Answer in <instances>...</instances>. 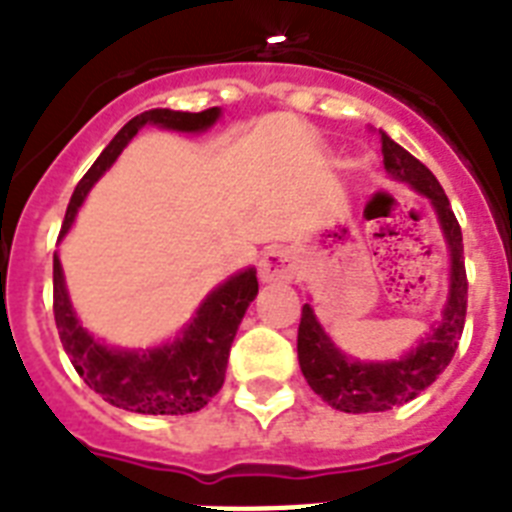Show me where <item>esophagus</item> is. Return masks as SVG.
Returning a JSON list of instances; mask_svg holds the SVG:
<instances>
[{
  "label": "esophagus",
  "mask_w": 512,
  "mask_h": 512,
  "mask_svg": "<svg viewBox=\"0 0 512 512\" xmlns=\"http://www.w3.org/2000/svg\"><path fill=\"white\" fill-rule=\"evenodd\" d=\"M294 255L289 249L284 247H273L268 249L260 260V278H263L265 284H284V281H292L294 278Z\"/></svg>",
  "instance_id": "esophagus-1"
}]
</instances>
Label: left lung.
<instances>
[{"mask_svg":"<svg viewBox=\"0 0 512 512\" xmlns=\"http://www.w3.org/2000/svg\"><path fill=\"white\" fill-rule=\"evenodd\" d=\"M384 168L394 181L429 199L436 220L442 226L447 252H450V292L444 302L442 318L431 323L429 334L418 339L413 350L397 360H357L344 355L331 336L323 331L310 305H302L297 331V357L302 376L323 402L342 413H384L397 405L415 400L423 389L434 384L439 373L450 365L458 350L465 326L468 278L463 260V231L450 207V199L426 165L415 160L389 134L381 131Z\"/></svg>","mask_w":512,"mask_h":512,"instance_id":"obj_1","label":"left lung"}]
</instances>
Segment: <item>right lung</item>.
<instances>
[{"label": "right lung", "instance_id": "add662e5", "mask_svg": "<svg viewBox=\"0 0 512 512\" xmlns=\"http://www.w3.org/2000/svg\"><path fill=\"white\" fill-rule=\"evenodd\" d=\"M220 118V107L202 112L147 110L131 118L120 128L115 139L97 157L89 173L78 181L70 197L62 236L68 234L78 207L89 197L91 186L105 176V170L118 160L126 144L144 126H157L178 134H202ZM257 297V270L244 268L218 284L202 299L197 313L181 328L173 342L147 347V350H123L99 342L86 331L70 302L60 257L54 255V323L70 363L89 389L102 394V400L115 407L141 415H186L197 413L220 392L226 381L228 352L234 344L249 302Z\"/></svg>", "mask_w": 512, "mask_h": 512}]
</instances>
